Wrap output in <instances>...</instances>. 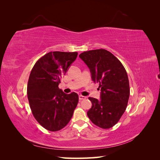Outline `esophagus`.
Listing matches in <instances>:
<instances>
[{"mask_svg":"<svg viewBox=\"0 0 160 160\" xmlns=\"http://www.w3.org/2000/svg\"><path fill=\"white\" fill-rule=\"evenodd\" d=\"M79 99L80 101H81V100H83V99H86V97L80 95H79Z\"/></svg>","mask_w":160,"mask_h":160,"instance_id":"1","label":"esophagus"}]
</instances>
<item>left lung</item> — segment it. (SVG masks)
I'll list each match as a JSON object with an SVG mask.
<instances>
[{
  "label": "left lung",
  "mask_w": 160,
  "mask_h": 160,
  "mask_svg": "<svg viewBox=\"0 0 160 160\" xmlns=\"http://www.w3.org/2000/svg\"><path fill=\"white\" fill-rule=\"evenodd\" d=\"M79 57L88 66L94 83L99 84L101 99L89 98L92 108L88 116L97 126L112 128L126 109L130 94L128 76L122 62L105 49L81 53Z\"/></svg>",
  "instance_id": "1"
}]
</instances>
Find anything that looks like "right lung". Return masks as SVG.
I'll return each mask as SVG.
<instances>
[{
  "label": "right lung",
  "mask_w": 160,
  "mask_h": 160,
  "mask_svg": "<svg viewBox=\"0 0 160 160\" xmlns=\"http://www.w3.org/2000/svg\"><path fill=\"white\" fill-rule=\"evenodd\" d=\"M77 55V52H49L36 62L30 73L27 96L31 111L38 123L51 132L68 124L78 103L76 93L66 94L58 87Z\"/></svg>",
  "instance_id": "right-lung-1"
}]
</instances>
